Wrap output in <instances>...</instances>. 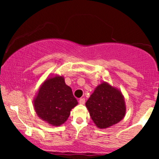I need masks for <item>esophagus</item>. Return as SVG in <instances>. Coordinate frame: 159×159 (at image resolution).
Instances as JSON below:
<instances>
[{"mask_svg": "<svg viewBox=\"0 0 159 159\" xmlns=\"http://www.w3.org/2000/svg\"><path fill=\"white\" fill-rule=\"evenodd\" d=\"M84 103H85V98H80V99H79V104H81V105H84Z\"/></svg>", "mask_w": 159, "mask_h": 159, "instance_id": "1", "label": "esophagus"}]
</instances>
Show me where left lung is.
<instances>
[{
    "instance_id": "1",
    "label": "left lung",
    "mask_w": 159,
    "mask_h": 159,
    "mask_svg": "<svg viewBox=\"0 0 159 159\" xmlns=\"http://www.w3.org/2000/svg\"><path fill=\"white\" fill-rule=\"evenodd\" d=\"M85 105L95 125L101 129L119 123L126 112L121 90L105 81L96 87Z\"/></svg>"
}]
</instances>
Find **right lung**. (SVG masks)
Returning <instances> with one entry per match:
<instances>
[{
    "label": "right lung",
    "instance_id": "1",
    "mask_svg": "<svg viewBox=\"0 0 159 159\" xmlns=\"http://www.w3.org/2000/svg\"><path fill=\"white\" fill-rule=\"evenodd\" d=\"M33 103L37 116L52 126L63 125L78 104L64 77L60 75H52L43 81Z\"/></svg>",
    "mask_w": 159,
    "mask_h": 159
}]
</instances>
